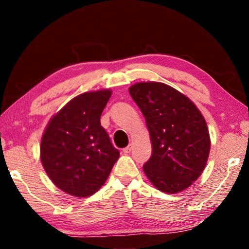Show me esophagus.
I'll use <instances>...</instances> for the list:
<instances>
[{
    "label": "esophagus",
    "instance_id": "obj_1",
    "mask_svg": "<svg viewBox=\"0 0 249 249\" xmlns=\"http://www.w3.org/2000/svg\"><path fill=\"white\" fill-rule=\"evenodd\" d=\"M130 150H132V145H128L127 147H125V148L123 149V153L124 154H129Z\"/></svg>",
    "mask_w": 249,
    "mask_h": 249
}]
</instances>
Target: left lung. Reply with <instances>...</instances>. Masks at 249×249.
<instances>
[{
  "instance_id": "1",
  "label": "left lung",
  "mask_w": 249,
  "mask_h": 249,
  "mask_svg": "<svg viewBox=\"0 0 249 249\" xmlns=\"http://www.w3.org/2000/svg\"><path fill=\"white\" fill-rule=\"evenodd\" d=\"M129 94L145 116L153 154L144 171L158 190L181 192L208 161L210 135L204 117L187 96L160 82H142Z\"/></svg>"
}]
</instances>
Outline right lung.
I'll return each mask as SVG.
<instances>
[{
    "label": "right lung",
    "mask_w": 249,
    "mask_h": 249,
    "mask_svg": "<svg viewBox=\"0 0 249 249\" xmlns=\"http://www.w3.org/2000/svg\"><path fill=\"white\" fill-rule=\"evenodd\" d=\"M112 92H87L62 107L41 138L40 159L50 180L74 196L95 193L107 181L120 151L101 126Z\"/></svg>",
    "instance_id": "obj_1"
}]
</instances>
